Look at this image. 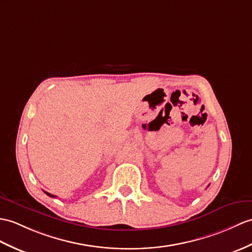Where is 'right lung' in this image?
I'll use <instances>...</instances> for the list:
<instances>
[{
	"label": "right lung",
	"instance_id": "1",
	"mask_svg": "<svg viewBox=\"0 0 252 252\" xmlns=\"http://www.w3.org/2000/svg\"><path fill=\"white\" fill-rule=\"evenodd\" d=\"M44 192L46 193V194H47V195H48V196H50V197H57L56 195H52V194H50V193H48V192H46V191H44Z\"/></svg>",
	"mask_w": 252,
	"mask_h": 252
}]
</instances>
